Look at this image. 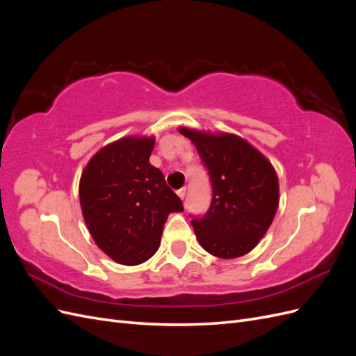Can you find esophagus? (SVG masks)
<instances>
[{"label": "esophagus", "mask_w": 356, "mask_h": 356, "mask_svg": "<svg viewBox=\"0 0 356 356\" xmlns=\"http://www.w3.org/2000/svg\"><path fill=\"white\" fill-rule=\"evenodd\" d=\"M186 191H187V188L182 187V188H179V190L177 191V195H178L181 199H184V197H186Z\"/></svg>", "instance_id": "1"}]
</instances>
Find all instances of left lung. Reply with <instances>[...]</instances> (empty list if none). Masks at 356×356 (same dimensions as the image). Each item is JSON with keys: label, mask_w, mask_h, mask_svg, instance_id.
<instances>
[{"label": "left lung", "mask_w": 356, "mask_h": 356, "mask_svg": "<svg viewBox=\"0 0 356 356\" xmlns=\"http://www.w3.org/2000/svg\"><path fill=\"white\" fill-rule=\"evenodd\" d=\"M178 131L196 145L211 178V207L203 217L191 220L199 243L204 251L225 260L252 251L277 211L275 168L241 136L187 127Z\"/></svg>", "instance_id": "1"}]
</instances>
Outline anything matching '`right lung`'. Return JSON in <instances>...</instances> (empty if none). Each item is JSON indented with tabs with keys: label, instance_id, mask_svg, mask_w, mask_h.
Returning <instances> with one entry per match:
<instances>
[{
	"label": "right lung",
	"instance_id": "right-lung-1",
	"mask_svg": "<svg viewBox=\"0 0 356 356\" xmlns=\"http://www.w3.org/2000/svg\"><path fill=\"white\" fill-rule=\"evenodd\" d=\"M154 136H126L101 148L80 178L83 218L93 241L114 261L136 266L159 250L170 212L181 199L149 165Z\"/></svg>",
	"mask_w": 356,
	"mask_h": 356
}]
</instances>
